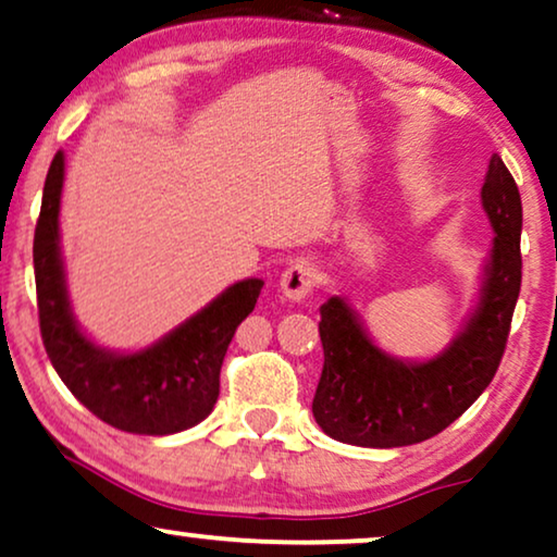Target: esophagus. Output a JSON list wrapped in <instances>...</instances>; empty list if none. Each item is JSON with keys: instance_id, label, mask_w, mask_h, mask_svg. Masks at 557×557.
Returning <instances> with one entry per match:
<instances>
[{"instance_id": "1", "label": "esophagus", "mask_w": 557, "mask_h": 557, "mask_svg": "<svg viewBox=\"0 0 557 557\" xmlns=\"http://www.w3.org/2000/svg\"><path fill=\"white\" fill-rule=\"evenodd\" d=\"M315 280H318L315 264L308 262V259H298V262H293L290 267H287V270L283 272V277H280V290L285 293L287 300L300 302L306 295L313 293Z\"/></svg>"}]
</instances>
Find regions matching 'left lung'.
<instances>
[{
    "instance_id": "obj_1",
    "label": "left lung",
    "mask_w": 557,
    "mask_h": 557,
    "mask_svg": "<svg viewBox=\"0 0 557 557\" xmlns=\"http://www.w3.org/2000/svg\"><path fill=\"white\" fill-rule=\"evenodd\" d=\"M481 203L496 236L476 313L435 359L410 364L387 356L344 300L321 306L313 418L333 441L364 448L422 443L461 418L494 380L522 285V198L499 154L488 160Z\"/></svg>"
}]
</instances>
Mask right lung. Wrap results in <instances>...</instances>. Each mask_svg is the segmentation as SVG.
I'll return each mask as SVG.
<instances>
[{
  "label": "right lung",
  "mask_w": 557,
  "mask_h": 557,
  "mask_svg": "<svg viewBox=\"0 0 557 557\" xmlns=\"http://www.w3.org/2000/svg\"><path fill=\"white\" fill-rule=\"evenodd\" d=\"M65 158L50 162L35 226L33 262L40 333L50 364L81 405L111 428L170 435L209 418L236 325L255 310L262 280L226 287L201 313L137 354H114L88 341L73 321L58 236Z\"/></svg>",
  "instance_id": "obj_1"
}]
</instances>
